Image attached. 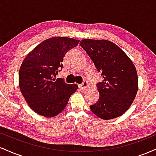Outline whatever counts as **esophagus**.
Here are the masks:
<instances>
[{
  "label": "esophagus",
  "instance_id": "34e87169",
  "mask_svg": "<svg viewBox=\"0 0 156 156\" xmlns=\"http://www.w3.org/2000/svg\"><path fill=\"white\" fill-rule=\"evenodd\" d=\"M78 87H79V88L81 89H86L89 87V83L87 81H83L81 84H79Z\"/></svg>",
  "mask_w": 156,
  "mask_h": 156
}]
</instances>
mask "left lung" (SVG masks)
<instances>
[{
    "label": "left lung",
    "mask_w": 156,
    "mask_h": 156,
    "mask_svg": "<svg viewBox=\"0 0 156 156\" xmlns=\"http://www.w3.org/2000/svg\"><path fill=\"white\" fill-rule=\"evenodd\" d=\"M80 45L103 78L97 84L100 98L90 105L91 111L105 120L120 117L130 108L138 92V76L133 63L110 41L85 39Z\"/></svg>",
    "instance_id": "8db88e82"
}]
</instances>
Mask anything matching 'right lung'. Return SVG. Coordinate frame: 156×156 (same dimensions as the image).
I'll list each match as a JSON object with an SVG mask.
<instances>
[{"label":"right lung","mask_w":156,"mask_h":156,"mask_svg":"<svg viewBox=\"0 0 156 156\" xmlns=\"http://www.w3.org/2000/svg\"><path fill=\"white\" fill-rule=\"evenodd\" d=\"M79 40L55 37L45 39L26 55L19 71V87L25 100L34 112L45 117H53L65 108L78 85L55 78L63 67L68 51Z\"/></svg>","instance_id":"right-lung-1"}]
</instances>
